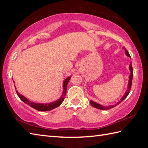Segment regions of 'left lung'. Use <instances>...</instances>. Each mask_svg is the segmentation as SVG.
<instances>
[{
    "instance_id": "left-lung-1",
    "label": "left lung",
    "mask_w": 148,
    "mask_h": 148,
    "mask_svg": "<svg viewBox=\"0 0 148 148\" xmlns=\"http://www.w3.org/2000/svg\"><path fill=\"white\" fill-rule=\"evenodd\" d=\"M125 50V52H126V55L129 56V57H130V55L129 54V53L128 52L127 50L125 49V48H124ZM129 68H130V75L129 76V81H128V90H127L126 93H125V95H123V97H122L121 100L119 102H118L115 105H111V106H108V107H104V106H102L101 105L99 104V103H97L96 102H94L93 101H92V100H90V104L92 105L93 108H97V109H102V110H108V109H111L112 108H114L115 106H116L117 105H118L119 103H120L128 95V94H129L130 92V90H131V88H132V79H133V75H134V73H133V68H132V62L130 63V64L129 65Z\"/></svg>"
}]
</instances>
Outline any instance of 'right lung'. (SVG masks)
Here are the masks:
<instances>
[{
    "mask_svg": "<svg viewBox=\"0 0 148 148\" xmlns=\"http://www.w3.org/2000/svg\"><path fill=\"white\" fill-rule=\"evenodd\" d=\"M71 76L68 77L67 79H66L64 81V92H63L62 97L59 99H58L57 100H56V101L51 102V103H45V104H44V103H34V102L29 101V100L27 99L25 97H23V95H20V94L18 93V92L16 90V92L18 96L19 97V98H20L22 100V101L25 103L26 104H28L29 106H30V107H32V108L35 109L37 110V111H50V110L57 108V107H58L60 105L62 102L64 101V100L65 99V94H66V92H67V85L69 80H70V79H71ZM15 89H16V87H15Z\"/></svg>",
    "mask_w": 148,
    "mask_h": 148,
    "instance_id": "1",
    "label": "right lung"
}]
</instances>
